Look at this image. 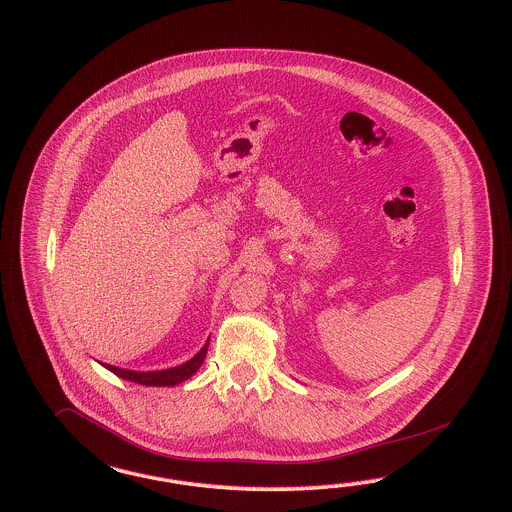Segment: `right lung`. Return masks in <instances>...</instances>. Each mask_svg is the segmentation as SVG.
Here are the masks:
<instances>
[{"instance_id": "right-lung-1", "label": "right lung", "mask_w": 512, "mask_h": 512, "mask_svg": "<svg viewBox=\"0 0 512 512\" xmlns=\"http://www.w3.org/2000/svg\"><path fill=\"white\" fill-rule=\"evenodd\" d=\"M207 347H209V341L205 343V347L201 348L190 362L182 363L179 367L164 369V371H147V373H143V371L118 369L115 365H107V363H103V365L111 373H115L116 377L132 380V382H137V384H145V386H175V384H179L182 380L190 379L198 371L199 365L205 360Z\"/></svg>"}]
</instances>
